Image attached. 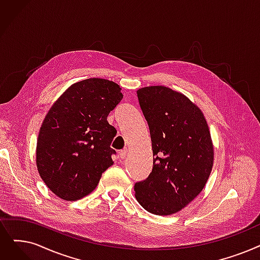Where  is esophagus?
I'll return each mask as SVG.
<instances>
[{
    "label": "esophagus",
    "mask_w": 260,
    "mask_h": 260,
    "mask_svg": "<svg viewBox=\"0 0 260 260\" xmlns=\"http://www.w3.org/2000/svg\"><path fill=\"white\" fill-rule=\"evenodd\" d=\"M126 155H127V149H123L119 152V157L121 158V159H124V158L126 157Z\"/></svg>",
    "instance_id": "obj_1"
}]
</instances>
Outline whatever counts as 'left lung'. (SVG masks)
Listing matches in <instances>:
<instances>
[{
    "label": "left lung",
    "mask_w": 260,
    "mask_h": 260,
    "mask_svg": "<svg viewBox=\"0 0 260 260\" xmlns=\"http://www.w3.org/2000/svg\"><path fill=\"white\" fill-rule=\"evenodd\" d=\"M148 121L153 169L135 184L139 204L157 216L187 206L205 187L213 165V145L202 110L183 93L165 86L137 91Z\"/></svg>",
    "instance_id": "left-lung-1"
}]
</instances>
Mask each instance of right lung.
<instances>
[{
    "instance_id": "add662e5",
    "label": "right lung",
    "mask_w": 260,
    "mask_h": 260,
    "mask_svg": "<svg viewBox=\"0 0 260 260\" xmlns=\"http://www.w3.org/2000/svg\"><path fill=\"white\" fill-rule=\"evenodd\" d=\"M118 84L88 78L71 85L48 111L39 131L36 165L54 194L80 200L95 189L114 164L116 128L107 116L122 100Z\"/></svg>"
}]
</instances>
